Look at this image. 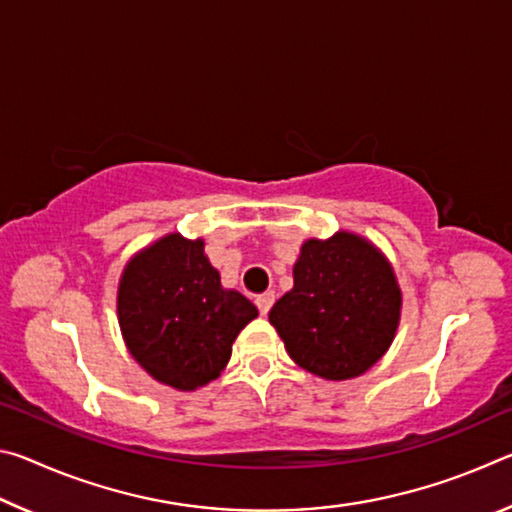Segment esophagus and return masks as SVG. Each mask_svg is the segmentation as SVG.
Here are the masks:
<instances>
[{
	"mask_svg": "<svg viewBox=\"0 0 512 512\" xmlns=\"http://www.w3.org/2000/svg\"><path fill=\"white\" fill-rule=\"evenodd\" d=\"M273 302H275V293L273 291H266V293H262V296L255 298V305H257L259 314H262V316L268 314V309L273 307Z\"/></svg>",
	"mask_w": 512,
	"mask_h": 512,
	"instance_id": "esophagus-1",
	"label": "esophagus"
}]
</instances>
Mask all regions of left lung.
<instances>
[{
	"instance_id": "1",
	"label": "left lung",
	"mask_w": 512,
	"mask_h": 512,
	"mask_svg": "<svg viewBox=\"0 0 512 512\" xmlns=\"http://www.w3.org/2000/svg\"><path fill=\"white\" fill-rule=\"evenodd\" d=\"M402 316V289L370 239L339 230L311 237L293 264V289L268 320L289 357L327 381L363 375L384 357Z\"/></svg>"
}]
</instances>
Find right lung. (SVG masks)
Wrapping results in <instances>:
<instances>
[{"label": "right lung", "mask_w": 512, "mask_h": 512, "mask_svg": "<svg viewBox=\"0 0 512 512\" xmlns=\"http://www.w3.org/2000/svg\"><path fill=\"white\" fill-rule=\"evenodd\" d=\"M257 307L205 255V241L169 232L128 259L117 287L121 339L164 386L196 391L228 366L232 343Z\"/></svg>", "instance_id": "add662e5"}]
</instances>
